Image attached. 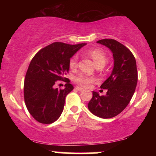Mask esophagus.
Returning a JSON list of instances; mask_svg holds the SVG:
<instances>
[{
    "label": "esophagus",
    "instance_id": "esophagus-1",
    "mask_svg": "<svg viewBox=\"0 0 156 156\" xmlns=\"http://www.w3.org/2000/svg\"><path fill=\"white\" fill-rule=\"evenodd\" d=\"M75 89L78 91H83V88H80V87H75Z\"/></svg>",
    "mask_w": 156,
    "mask_h": 156
}]
</instances>
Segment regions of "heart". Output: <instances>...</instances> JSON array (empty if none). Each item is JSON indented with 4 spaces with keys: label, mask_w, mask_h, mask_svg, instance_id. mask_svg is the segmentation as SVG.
<instances>
[{
    "label": "heart",
    "mask_w": 156,
    "mask_h": 156,
    "mask_svg": "<svg viewBox=\"0 0 156 156\" xmlns=\"http://www.w3.org/2000/svg\"><path fill=\"white\" fill-rule=\"evenodd\" d=\"M87 54H88L91 58H92L94 61V64H96V66L101 65L104 67L107 62V56L105 54V53H103V51H101L99 49H93L90 50L87 52ZM78 55H74L72 58L69 60V67L71 69H75L76 68L77 65H78ZM75 82L77 84L80 86V87H89V84L92 83L94 80V78L92 76H88V75L83 74V73H80V74L78 75V76L75 77L74 78Z\"/></svg>",
    "instance_id": "heart-1"
}]
</instances>
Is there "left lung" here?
Returning <instances> with one entry per match:
<instances>
[{
	"label": "left lung",
	"instance_id": "1",
	"mask_svg": "<svg viewBox=\"0 0 156 156\" xmlns=\"http://www.w3.org/2000/svg\"><path fill=\"white\" fill-rule=\"evenodd\" d=\"M97 42L111 50L114 64L111 76L101 86L107 90L106 94L100 96L93 91L88 108L97 117L108 119L120 114L133 95L138 80L136 62L130 50L117 40L104 39Z\"/></svg>",
	"mask_w": 156,
	"mask_h": 156
}]
</instances>
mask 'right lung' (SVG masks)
I'll list each match as a JSON object with an SVG mask.
<instances>
[{"mask_svg": "<svg viewBox=\"0 0 156 156\" xmlns=\"http://www.w3.org/2000/svg\"><path fill=\"white\" fill-rule=\"evenodd\" d=\"M86 44L53 42L32 58L24 80V100L30 114L37 122L51 124L59 118L66 96L74 87L69 79L64 89L55 88L54 85L57 80L65 79L69 60Z\"/></svg>", "mask_w": 156, "mask_h": 156, "instance_id": "obj_1", "label": "right lung"}]
</instances>
